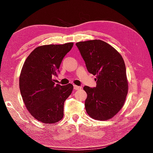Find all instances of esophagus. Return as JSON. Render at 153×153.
Instances as JSON below:
<instances>
[{"instance_id": "esophagus-1", "label": "esophagus", "mask_w": 153, "mask_h": 153, "mask_svg": "<svg viewBox=\"0 0 153 153\" xmlns=\"http://www.w3.org/2000/svg\"><path fill=\"white\" fill-rule=\"evenodd\" d=\"M74 88L75 90H80V89H81L82 87L78 86H76V85H74Z\"/></svg>"}]
</instances>
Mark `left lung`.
I'll list each match as a JSON object with an SVG mask.
<instances>
[{"label": "left lung", "mask_w": 153, "mask_h": 153, "mask_svg": "<svg viewBox=\"0 0 153 153\" xmlns=\"http://www.w3.org/2000/svg\"><path fill=\"white\" fill-rule=\"evenodd\" d=\"M89 73L97 76V86H85V108L90 117L105 121L123 107L128 83L122 56L113 46L100 40L76 43Z\"/></svg>", "instance_id": "1"}]
</instances>
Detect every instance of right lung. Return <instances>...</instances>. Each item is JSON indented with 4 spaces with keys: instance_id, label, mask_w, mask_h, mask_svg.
I'll list each match as a JSON object with an SVG mask.
<instances>
[{
    "instance_id": "add662e5",
    "label": "right lung",
    "mask_w": 153,
    "mask_h": 153,
    "mask_svg": "<svg viewBox=\"0 0 153 153\" xmlns=\"http://www.w3.org/2000/svg\"><path fill=\"white\" fill-rule=\"evenodd\" d=\"M74 43L43 45L36 48L24 62L19 77L21 94L27 109L42 123H55L63 117L64 102L74 86L55 84L64 56Z\"/></svg>"
}]
</instances>
